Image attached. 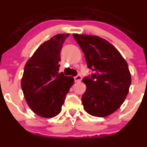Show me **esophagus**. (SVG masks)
I'll use <instances>...</instances> for the list:
<instances>
[{"mask_svg": "<svg viewBox=\"0 0 147 147\" xmlns=\"http://www.w3.org/2000/svg\"><path fill=\"white\" fill-rule=\"evenodd\" d=\"M81 79H82V77H81V76H80V75H78V76H76V77H74L75 82H80V81H81Z\"/></svg>", "mask_w": 147, "mask_h": 147, "instance_id": "1", "label": "esophagus"}]
</instances>
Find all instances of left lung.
Masks as SVG:
<instances>
[{"label": "left lung", "mask_w": 147, "mask_h": 147, "mask_svg": "<svg viewBox=\"0 0 147 147\" xmlns=\"http://www.w3.org/2000/svg\"><path fill=\"white\" fill-rule=\"evenodd\" d=\"M82 49L88 69L95 71L83 82L86 90L81 101L85 111L94 117H105L115 112L129 93L131 82L127 62L111 43L97 36L74 33Z\"/></svg>", "instance_id": "left-lung-1"}]
</instances>
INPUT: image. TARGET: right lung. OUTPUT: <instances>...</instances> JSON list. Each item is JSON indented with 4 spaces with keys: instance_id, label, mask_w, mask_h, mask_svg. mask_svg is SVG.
I'll return each mask as SVG.
<instances>
[{
    "instance_id": "obj_1",
    "label": "right lung",
    "mask_w": 147,
    "mask_h": 147,
    "mask_svg": "<svg viewBox=\"0 0 147 147\" xmlns=\"http://www.w3.org/2000/svg\"><path fill=\"white\" fill-rule=\"evenodd\" d=\"M69 33L57 34L42 43L25 65L21 78L24 98L30 109L44 118L61 111L74 78L59 74L60 53Z\"/></svg>"
}]
</instances>
